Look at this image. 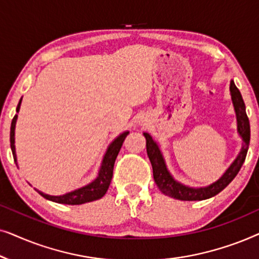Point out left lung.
<instances>
[{
	"instance_id": "left-lung-1",
	"label": "left lung",
	"mask_w": 259,
	"mask_h": 259,
	"mask_svg": "<svg viewBox=\"0 0 259 259\" xmlns=\"http://www.w3.org/2000/svg\"><path fill=\"white\" fill-rule=\"evenodd\" d=\"M230 94H231L232 105L236 113L237 132L242 138L243 144L238 155L232 161V164L226 168V171L223 173L221 178L215 180L214 183L210 184V185L192 187L187 186L173 178L171 172L168 171L167 165H166L164 154H162L159 144L152 138L151 134L144 132V137L146 138L147 155L152 164V168H153L154 182L158 185L159 190L166 196L185 201L208 199V198L214 197L215 194L224 190L235 179V177L238 175L239 169L244 164V160H245L247 150H249L250 122L246 115L245 104L243 101L242 94H240L238 88L236 87L233 80L230 81Z\"/></svg>"
}]
</instances>
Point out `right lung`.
<instances>
[{
  "label": "right lung",
  "instance_id": "obj_1",
  "mask_svg": "<svg viewBox=\"0 0 259 259\" xmlns=\"http://www.w3.org/2000/svg\"><path fill=\"white\" fill-rule=\"evenodd\" d=\"M21 102H22V98L20 99L19 105L16 107V114L14 116L12 126H10V147H12V152L14 155V160H15L17 165V157H16V150H15V127L17 116H19ZM130 132L125 131V132L120 133L111 144L108 145L107 150H106L104 157H102L100 168H99L98 176L94 180L88 183L87 185L81 186L79 189H75L70 192H67L65 194H60V196H51V194L44 193L42 191L35 189L42 197L46 199L54 201V203L59 204H67V205H81L84 203H90V201H94L100 199L105 196L107 192L109 184H111L112 177H113V168H114L115 159L118 157V153L120 148L122 146L123 140L127 137Z\"/></svg>",
  "mask_w": 259,
  "mask_h": 259
}]
</instances>
